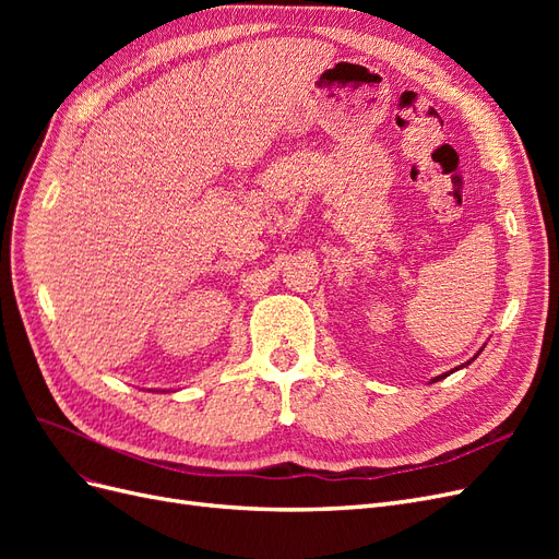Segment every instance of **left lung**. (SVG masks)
Here are the masks:
<instances>
[{
	"label": "left lung",
	"mask_w": 559,
	"mask_h": 559,
	"mask_svg": "<svg viewBox=\"0 0 559 559\" xmlns=\"http://www.w3.org/2000/svg\"><path fill=\"white\" fill-rule=\"evenodd\" d=\"M480 352H483V349H480ZM476 357H478V354H476ZM476 357H473V359H476ZM473 359H471V361H473ZM471 361H466V364H471ZM466 364H464V366H466ZM464 366H462V368H464ZM452 370H460V368H452ZM452 370H450V373H452ZM450 373H443V376H438V378H433L431 382H438V380H443V378H448Z\"/></svg>",
	"instance_id": "8db88e82"
}]
</instances>
